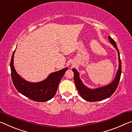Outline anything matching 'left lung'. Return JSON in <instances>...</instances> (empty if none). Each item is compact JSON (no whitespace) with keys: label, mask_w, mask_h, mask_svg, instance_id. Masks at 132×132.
I'll list each match as a JSON object with an SVG mask.
<instances>
[{"label":"left lung","mask_w":132,"mask_h":132,"mask_svg":"<svg viewBox=\"0 0 132 132\" xmlns=\"http://www.w3.org/2000/svg\"><path fill=\"white\" fill-rule=\"evenodd\" d=\"M108 39L111 44H112L113 46L116 48L118 51V59H119V68L116 75V76L113 81L107 86L101 87L95 89H91L85 86L82 83L81 80H80L79 77V73L77 71L76 69H73L72 70L74 73V81L76 86L77 90L79 91L80 95L87 101L89 102H95L101 101L109 97L113 94L115 90L118 87V84L119 82L120 76H121L122 66L121 61L120 59V54L119 50L117 47V44L110 36H108Z\"/></svg>","instance_id":"8db88e82"}]
</instances>
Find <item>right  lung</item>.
Masks as SVG:
<instances>
[{"label":"right lung","instance_id":"right-lung-1","mask_svg":"<svg viewBox=\"0 0 132 132\" xmlns=\"http://www.w3.org/2000/svg\"><path fill=\"white\" fill-rule=\"evenodd\" d=\"M14 52L15 51L11 59L10 69L12 81L17 91L35 101L46 102L52 99L56 94L60 81L68 68H64L51 73L46 79L42 81L29 82L21 77L15 70L13 64Z\"/></svg>","mask_w":132,"mask_h":132}]
</instances>
